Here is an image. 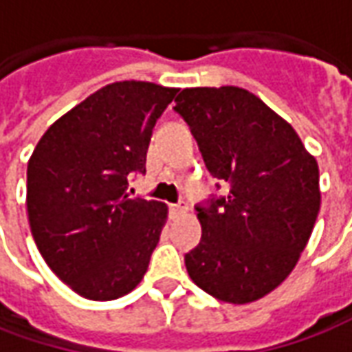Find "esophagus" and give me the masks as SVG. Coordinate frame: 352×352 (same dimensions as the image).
<instances>
[{"label": "esophagus", "mask_w": 352, "mask_h": 352, "mask_svg": "<svg viewBox=\"0 0 352 352\" xmlns=\"http://www.w3.org/2000/svg\"><path fill=\"white\" fill-rule=\"evenodd\" d=\"M169 211H171V214H181L184 211V206H181V204H171Z\"/></svg>", "instance_id": "1"}]
</instances>
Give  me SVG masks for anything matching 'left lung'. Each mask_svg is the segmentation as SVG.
Returning a JSON list of instances; mask_svg holds the SVG:
<instances>
[{"label": "left lung", "mask_w": 352, "mask_h": 352, "mask_svg": "<svg viewBox=\"0 0 352 352\" xmlns=\"http://www.w3.org/2000/svg\"><path fill=\"white\" fill-rule=\"evenodd\" d=\"M190 126L226 198L198 207L201 241L184 254L190 279L234 305L264 298L292 273L320 211L318 164L290 124L239 87L184 88Z\"/></svg>", "instance_id": "1"}]
</instances>
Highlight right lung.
Wrapping results in <instances>:
<instances>
[{"label": "right lung", "mask_w": 352, "mask_h": 352, "mask_svg": "<svg viewBox=\"0 0 352 352\" xmlns=\"http://www.w3.org/2000/svg\"><path fill=\"white\" fill-rule=\"evenodd\" d=\"M179 88L120 80L88 96L43 133L28 162L35 245L73 292L107 302L138 287L168 221L162 201L131 198L153 128Z\"/></svg>", "instance_id": "obj_1"}]
</instances>
